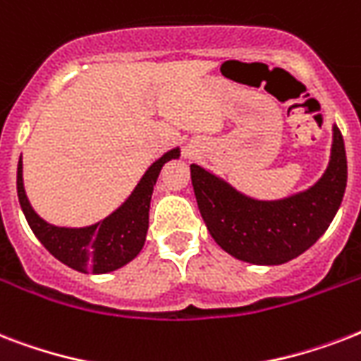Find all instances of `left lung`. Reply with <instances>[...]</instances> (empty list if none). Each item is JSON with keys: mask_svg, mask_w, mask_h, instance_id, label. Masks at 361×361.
Returning <instances> with one entry per match:
<instances>
[{"mask_svg": "<svg viewBox=\"0 0 361 361\" xmlns=\"http://www.w3.org/2000/svg\"><path fill=\"white\" fill-rule=\"evenodd\" d=\"M191 181L200 215L223 251L257 266H279L314 245L336 217L347 187L345 142L334 123L324 174L307 189L275 200L243 195L198 164H191Z\"/></svg>", "mask_w": 361, "mask_h": 361, "instance_id": "obj_1", "label": "left lung"}]
</instances>
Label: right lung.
<instances>
[{
	"instance_id": "add662e5",
	"label": "right lung",
	"mask_w": 361,
	"mask_h": 361,
	"mask_svg": "<svg viewBox=\"0 0 361 361\" xmlns=\"http://www.w3.org/2000/svg\"><path fill=\"white\" fill-rule=\"evenodd\" d=\"M180 157V147H172L153 161L125 202L104 219L87 226H58L37 214L27 200L22 178V155L16 170V191L25 221L47 251L65 266L82 274H110L123 268L142 251L149 225V202L159 172L172 159Z\"/></svg>"
}]
</instances>
